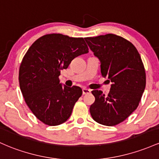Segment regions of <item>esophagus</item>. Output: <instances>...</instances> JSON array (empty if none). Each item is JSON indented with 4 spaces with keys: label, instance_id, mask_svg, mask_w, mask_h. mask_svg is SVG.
Wrapping results in <instances>:
<instances>
[{
    "label": "esophagus",
    "instance_id": "34e87169",
    "mask_svg": "<svg viewBox=\"0 0 159 159\" xmlns=\"http://www.w3.org/2000/svg\"><path fill=\"white\" fill-rule=\"evenodd\" d=\"M82 91H83L84 95V94H88L90 93V90H89V89H87V88H83Z\"/></svg>",
    "mask_w": 159,
    "mask_h": 159
}]
</instances>
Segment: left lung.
Here are the masks:
<instances>
[{
    "label": "left lung",
    "mask_w": 159,
    "mask_h": 159,
    "mask_svg": "<svg viewBox=\"0 0 159 159\" xmlns=\"http://www.w3.org/2000/svg\"><path fill=\"white\" fill-rule=\"evenodd\" d=\"M90 50L100 61L102 76L112 84L107 96L93 90L95 102L90 112L97 123L115 126L125 121L139 106L146 88V71L137 48L114 34L85 38Z\"/></svg>",
    "instance_id": "left-lung-1"
}]
</instances>
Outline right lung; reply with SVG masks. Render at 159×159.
<instances>
[{
  "instance_id": "1",
  "label": "right lung",
  "mask_w": 159,
  "mask_h": 159,
  "mask_svg": "<svg viewBox=\"0 0 159 159\" xmlns=\"http://www.w3.org/2000/svg\"><path fill=\"white\" fill-rule=\"evenodd\" d=\"M88 50L83 38L53 33L36 40L24 56L19 71L21 92L33 114L45 125H61L70 117L82 90L62 87L59 76L73 59Z\"/></svg>"
}]
</instances>
